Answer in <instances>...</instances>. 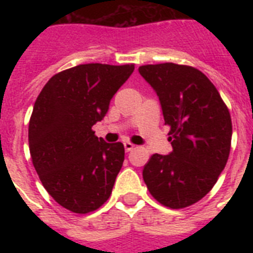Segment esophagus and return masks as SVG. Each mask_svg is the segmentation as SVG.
Listing matches in <instances>:
<instances>
[{
  "label": "esophagus",
  "mask_w": 253,
  "mask_h": 253,
  "mask_svg": "<svg viewBox=\"0 0 253 253\" xmlns=\"http://www.w3.org/2000/svg\"><path fill=\"white\" fill-rule=\"evenodd\" d=\"M123 146H125V150H126V152H128V151H132L135 148L134 144L130 142H125V144H123Z\"/></svg>",
  "instance_id": "obj_1"
}]
</instances>
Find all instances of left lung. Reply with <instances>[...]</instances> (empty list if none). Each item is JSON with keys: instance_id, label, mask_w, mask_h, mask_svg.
Masks as SVG:
<instances>
[{"instance_id": "obj_1", "label": "left lung", "mask_w": 253, "mask_h": 253, "mask_svg": "<svg viewBox=\"0 0 253 253\" xmlns=\"http://www.w3.org/2000/svg\"><path fill=\"white\" fill-rule=\"evenodd\" d=\"M139 73L158 94L172 144L169 155L151 156L143 180L162 205L188 208L211 190L226 167L231 117L216 87L198 69L164 63L142 65Z\"/></svg>"}]
</instances>
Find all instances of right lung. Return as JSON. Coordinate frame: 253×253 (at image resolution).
<instances>
[{
    "label": "right lung",
    "instance_id": "right-lung-1",
    "mask_svg": "<svg viewBox=\"0 0 253 253\" xmlns=\"http://www.w3.org/2000/svg\"><path fill=\"white\" fill-rule=\"evenodd\" d=\"M134 68L77 65L51 77L35 101L29 123L34 168L49 196L71 211H94L110 197L125 147L97 138L91 127Z\"/></svg>",
    "mask_w": 253,
    "mask_h": 253
}]
</instances>
